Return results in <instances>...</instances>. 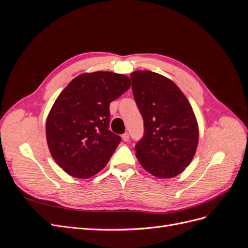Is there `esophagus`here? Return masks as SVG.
Returning <instances> with one entry per match:
<instances>
[{"instance_id":"esophagus-1","label":"esophagus","mask_w":248,"mask_h":248,"mask_svg":"<svg viewBox=\"0 0 248 248\" xmlns=\"http://www.w3.org/2000/svg\"><path fill=\"white\" fill-rule=\"evenodd\" d=\"M122 139H123L124 141L128 140H129V133H128V132H125V133L123 134V136H122Z\"/></svg>"}]
</instances>
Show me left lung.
<instances>
[{
	"label": "left lung",
	"mask_w": 248,
	"mask_h": 248,
	"mask_svg": "<svg viewBox=\"0 0 248 248\" xmlns=\"http://www.w3.org/2000/svg\"><path fill=\"white\" fill-rule=\"evenodd\" d=\"M134 100L144 120L137 157L150 174L172 178L192 160L199 127L188 100L170 79L152 71L130 74Z\"/></svg>",
	"instance_id": "8db88e82"
}]
</instances>
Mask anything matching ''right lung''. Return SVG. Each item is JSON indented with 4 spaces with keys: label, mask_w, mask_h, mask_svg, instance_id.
I'll use <instances>...</instances> for the list:
<instances>
[{
    "label": "right lung",
    "mask_w": 248,
    "mask_h": 248,
    "mask_svg": "<svg viewBox=\"0 0 248 248\" xmlns=\"http://www.w3.org/2000/svg\"><path fill=\"white\" fill-rule=\"evenodd\" d=\"M130 85L123 74L82 73L59 95L46 120V140L52 158L67 174L87 179L107 166L121 141L108 129L109 103Z\"/></svg>",
    "instance_id": "obj_1"
}]
</instances>
